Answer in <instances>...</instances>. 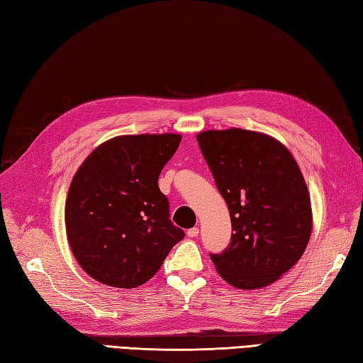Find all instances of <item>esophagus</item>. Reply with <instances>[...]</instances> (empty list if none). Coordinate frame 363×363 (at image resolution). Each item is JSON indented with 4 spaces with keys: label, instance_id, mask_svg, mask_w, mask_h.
<instances>
[{
    "label": "esophagus",
    "instance_id": "esophagus-1",
    "mask_svg": "<svg viewBox=\"0 0 363 363\" xmlns=\"http://www.w3.org/2000/svg\"><path fill=\"white\" fill-rule=\"evenodd\" d=\"M198 234H199V229L198 228H191V229L187 230V237L189 238H195V237H198Z\"/></svg>",
    "mask_w": 363,
    "mask_h": 363
}]
</instances>
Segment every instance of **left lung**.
Wrapping results in <instances>:
<instances>
[{
	"label": "left lung",
	"mask_w": 363,
	"mask_h": 363,
	"mask_svg": "<svg viewBox=\"0 0 363 363\" xmlns=\"http://www.w3.org/2000/svg\"><path fill=\"white\" fill-rule=\"evenodd\" d=\"M229 207L233 235L211 259L237 289L265 287L303 256L312 230L309 190L290 151L274 138L245 129L206 130L196 137Z\"/></svg>",
	"instance_id": "1"
}]
</instances>
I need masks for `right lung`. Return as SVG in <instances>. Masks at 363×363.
Wrapping results in <instances>:
<instances>
[{
  "label": "right lung",
  "mask_w": 363,
  "mask_h": 363,
  "mask_svg": "<svg viewBox=\"0 0 363 363\" xmlns=\"http://www.w3.org/2000/svg\"><path fill=\"white\" fill-rule=\"evenodd\" d=\"M181 135H123L103 143L76 172L65 203L73 256L98 282L134 289L157 273L184 230L169 220L159 174Z\"/></svg>",
  "instance_id": "add662e5"
}]
</instances>
